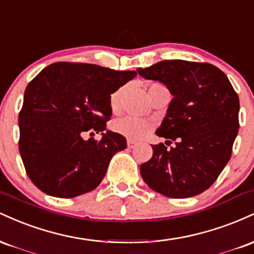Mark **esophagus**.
<instances>
[{
    "label": "esophagus",
    "mask_w": 254,
    "mask_h": 254,
    "mask_svg": "<svg viewBox=\"0 0 254 254\" xmlns=\"http://www.w3.org/2000/svg\"><path fill=\"white\" fill-rule=\"evenodd\" d=\"M137 145V143L135 141H132V139H127V147L130 148V149H133Z\"/></svg>",
    "instance_id": "1"
}]
</instances>
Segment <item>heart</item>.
Listing matches in <instances>:
<instances>
[{"instance_id":"heart-1","label":"heart","mask_w":254,"mask_h":254,"mask_svg":"<svg viewBox=\"0 0 254 254\" xmlns=\"http://www.w3.org/2000/svg\"><path fill=\"white\" fill-rule=\"evenodd\" d=\"M164 87L160 83H151L148 88V92H153L156 88H161ZM124 87L119 88L113 92L110 97V107L112 111H118L119 106H121V99L123 95ZM153 125L148 121L142 118L132 117V116H127V117L119 118L113 123V129L116 132L121 133L127 138L131 139H138L147 135L151 130Z\"/></svg>"}]
</instances>
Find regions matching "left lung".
Listing matches in <instances>:
<instances>
[{
  "instance_id": "1",
  "label": "left lung",
  "mask_w": 254,
  "mask_h": 254,
  "mask_svg": "<svg viewBox=\"0 0 254 254\" xmlns=\"http://www.w3.org/2000/svg\"><path fill=\"white\" fill-rule=\"evenodd\" d=\"M137 72L164 83L173 99L156 135L176 142L151 145L139 167L151 190L188 198L209 189L226 167L239 131V97L228 77L209 63L161 61Z\"/></svg>"
}]
</instances>
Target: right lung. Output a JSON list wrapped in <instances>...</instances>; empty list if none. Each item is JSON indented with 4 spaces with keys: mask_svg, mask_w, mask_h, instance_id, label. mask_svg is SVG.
I'll list each match as a JSON object with an SVG mask.
<instances>
[{
    "mask_svg": "<svg viewBox=\"0 0 254 254\" xmlns=\"http://www.w3.org/2000/svg\"><path fill=\"white\" fill-rule=\"evenodd\" d=\"M137 75L97 64L57 62L26 87L19 113V150L32 183L44 193L74 198L94 190L117 151L121 133L106 130L110 97ZM103 132L101 140L86 133Z\"/></svg>",
    "mask_w": 254,
    "mask_h": 254,
    "instance_id": "obj_1",
    "label": "right lung"
}]
</instances>
